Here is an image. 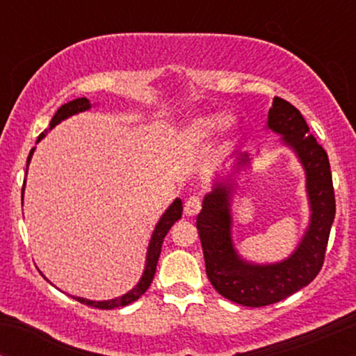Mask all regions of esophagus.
<instances>
[{"label":"esophagus","mask_w":356,"mask_h":356,"mask_svg":"<svg viewBox=\"0 0 356 356\" xmlns=\"http://www.w3.org/2000/svg\"><path fill=\"white\" fill-rule=\"evenodd\" d=\"M201 199L197 197V195H192V197H189L186 201V204H184V212H186L187 216H195L197 214L199 211H201Z\"/></svg>","instance_id":"esophagus-1"}]
</instances>
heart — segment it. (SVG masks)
Instances as JSON below:
<instances>
[{"instance_id": "b5f03b06", "label": "heart", "mask_w": 356, "mask_h": 356, "mask_svg": "<svg viewBox=\"0 0 356 356\" xmlns=\"http://www.w3.org/2000/svg\"><path fill=\"white\" fill-rule=\"evenodd\" d=\"M234 125V120L224 115H204L192 118L184 127V138L192 145L202 144L209 140L216 132L220 129L231 130Z\"/></svg>"}]
</instances>
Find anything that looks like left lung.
I'll return each mask as SVG.
<instances>
[{
	"mask_svg": "<svg viewBox=\"0 0 356 356\" xmlns=\"http://www.w3.org/2000/svg\"><path fill=\"white\" fill-rule=\"evenodd\" d=\"M268 129L281 136L283 145L295 152L306 175L312 214L295 251L277 263L257 264L241 257L234 248L231 202L238 187L236 174L251 165L248 154L236 155L234 172L214 181L212 191L204 195L202 211L197 216L206 275L211 284L219 295L251 308L277 303L312 283L325 261L337 211L328 155L309 134L300 110L275 97L268 113Z\"/></svg>",
	"mask_w": 356,
	"mask_h": 356,
	"instance_id": "obj_1",
	"label": "left lung"
}]
</instances>
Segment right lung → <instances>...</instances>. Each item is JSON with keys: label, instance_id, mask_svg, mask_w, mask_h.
<instances>
[{"label": "right lung", "instance_id": "add662e5", "mask_svg": "<svg viewBox=\"0 0 356 356\" xmlns=\"http://www.w3.org/2000/svg\"><path fill=\"white\" fill-rule=\"evenodd\" d=\"M88 108H92V104H90V100L85 99V97H81V99H75V100L68 102V104L61 105V107L56 110L55 115H53L51 122H50V129H48V130H51L53 127L58 125L61 120H67L68 117L76 115V113L85 112V110H88ZM48 130H44L43 134H40L36 144H38V142L42 140L44 136H47ZM33 152H35V147L31 149L30 155H28L26 174H28V165H30L31 157H33ZM24 182H26V179H24ZM23 192H24V184H23ZM181 216H182V201L177 197L172 204H170L169 207H167L164 214H162V218L159 219L157 226H155V229L152 232V238H150L149 248H147L144 273H142V277L138 280V283L134 286L130 291H127L125 295H122L118 298H113V300H105V301H93V300H87V298H80V296H72V298H75V300L80 301V303L93 306V308H100V309L118 308V306H127V305L134 303V301H137L138 298H140L147 291V289H149L150 283H152L155 269H157L159 256H161L162 243H164V238L167 236V232H169L170 227L174 226L175 220L181 219Z\"/></svg>", "mask_w": 356, "mask_h": 356}]
</instances>
